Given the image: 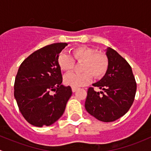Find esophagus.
Here are the masks:
<instances>
[{"mask_svg": "<svg viewBox=\"0 0 151 151\" xmlns=\"http://www.w3.org/2000/svg\"><path fill=\"white\" fill-rule=\"evenodd\" d=\"M72 92L73 93H74V92H76V91H77V88H72Z\"/></svg>", "mask_w": 151, "mask_h": 151, "instance_id": "obj_1", "label": "esophagus"}]
</instances>
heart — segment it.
<instances>
[{
  "label": "heart",
  "instance_id": "b5f03b06",
  "mask_svg": "<svg viewBox=\"0 0 151 151\" xmlns=\"http://www.w3.org/2000/svg\"><path fill=\"white\" fill-rule=\"evenodd\" d=\"M71 52L74 60L83 62L82 66L83 73L66 74L63 77L65 85L77 88L88 84L92 79L91 76L100 79L104 75L108 67V60L105 55L98 53L96 49L87 46L75 47ZM58 64L62 71H69L74 66V60L69 55L60 52L58 56Z\"/></svg>",
  "mask_w": 151,
  "mask_h": 151
}]
</instances>
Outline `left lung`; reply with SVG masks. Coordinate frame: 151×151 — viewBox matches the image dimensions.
Returning a JSON list of instances; mask_svg holds the SVG:
<instances>
[{
    "mask_svg": "<svg viewBox=\"0 0 151 151\" xmlns=\"http://www.w3.org/2000/svg\"><path fill=\"white\" fill-rule=\"evenodd\" d=\"M108 67L104 76L93 86L104 91L96 92L93 87L88 90L85 103L87 112L103 122H112L130 109L134 100L137 83L132 67L113 49L106 51ZM102 94L101 96L100 93Z\"/></svg>",
    "mask_w": 151,
    "mask_h": 151,
    "instance_id": "1",
    "label": "left lung"
}]
</instances>
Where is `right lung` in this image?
<instances>
[{
    "mask_svg": "<svg viewBox=\"0 0 151 151\" xmlns=\"http://www.w3.org/2000/svg\"><path fill=\"white\" fill-rule=\"evenodd\" d=\"M67 43L47 45L21 63L14 82V98L22 116L38 127L50 126L63 115L72 94L70 86L61 85L58 56ZM50 90L56 91L50 95Z\"/></svg>",
    "mask_w": 151,
    "mask_h": 151,
    "instance_id": "add662e5",
    "label": "right lung"
}]
</instances>
